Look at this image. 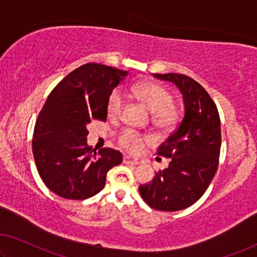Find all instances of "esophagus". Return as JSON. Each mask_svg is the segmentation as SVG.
I'll return each instance as SVG.
<instances>
[{
	"label": "esophagus",
	"instance_id": "esophagus-1",
	"mask_svg": "<svg viewBox=\"0 0 257 257\" xmlns=\"http://www.w3.org/2000/svg\"><path fill=\"white\" fill-rule=\"evenodd\" d=\"M123 163L124 164H132V165H139V164L142 163V160L139 158H132L129 156H124L123 157Z\"/></svg>",
	"mask_w": 257,
	"mask_h": 257
}]
</instances>
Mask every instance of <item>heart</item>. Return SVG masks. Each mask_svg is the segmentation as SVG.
<instances>
[{"label": "heart", "instance_id": "heart-1", "mask_svg": "<svg viewBox=\"0 0 257 257\" xmlns=\"http://www.w3.org/2000/svg\"><path fill=\"white\" fill-rule=\"evenodd\" d=\"M133 94L142 104L152 112V121L157 127L163 130H171L178 123L179 110L172 102L173 95L165 86L156 83L139 84L133 87ZM124 106V97L122 92L115 89L107 99V114L116 118L122 114ZM147 137L136 130L127 128L117 137V143L123 150L139 153L143 149Z\"/></svg>", "mask_w": 257, "mask_h": 257}]
</instances>
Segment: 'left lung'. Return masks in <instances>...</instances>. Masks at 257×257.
<instances>
[{"label": "left lung", "instance_id": "1", "mask_svg": "<svg viewBox=\"0 0 257 257\" xmlns=\"http://www.w3.org/2000/svg\"><path fill=\"white\" fill-rule=\"evenodd\" d=\"M174 83L183 94L186 113L156 155L171 158L170 166L140 187L152 209L179 211L194 204L208 189L219 165L221 133L217 106L200 83L181 74H153Z\"/></svg>", "mask_w": 257, "mask_h": 257}]
</instances>
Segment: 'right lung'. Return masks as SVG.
<instances>
[{"mask_svg":"<svg viewBox=\"0 0 257 257\" xmlns=\"http://www.w3.org/2000/svg\"><path fill=\"white\" fill-rule=\"evenodd\" d=\"M127 71L86 63L67 75L49 93L37 117L32 151L46 187L68 200H85L105 187L120 151L86 144L91 121L107 120V99Z\"/></svg>","mask_w":257,"mask_h":257,"instance_id":"right-lung-1","label":"right lung"}]
</instances>
